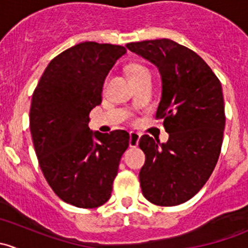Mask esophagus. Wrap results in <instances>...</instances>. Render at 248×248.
Returning <instances> with one entry per match:
<instances>
[{"label": "esophagus", "instance_id": "1", "mask_svg": "<svg viewBox=\"0 0 248 248\" xmlns=\"http://www.w3.org/2000/svg\"><path fill=\"white\" fill-rule=\"evenodd\" d=\"M139 139H140L139 133H137V132H131V133H129V146L131 147L138 146Z\"/></svg>", "mask_w": 248, "mask_h": 248}]
</instances>
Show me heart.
I'll return each mask as SVG.
<instances>
[{
  "label": "heart",
  "mask_w": 248,
  "mask_h": 248,
  "mask_svg": "<svg viewBox=\"0 0 248 248\" xmlns=\"http://www.w3.org/2000/svg\"><path fill=\"white\" fill-rule=\"evenodd\" d=\"M144 76H151L150 69L146 68L145 66H141V64H133V66L129 67V77H131L132 80L138 79V78Z\"/></svg>",
  "instance_id": "1"
}]
</instances>
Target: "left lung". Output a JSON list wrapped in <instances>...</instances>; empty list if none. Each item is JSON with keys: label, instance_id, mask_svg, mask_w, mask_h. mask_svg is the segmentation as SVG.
<instances>
[{"label": "left lung", "instance_id": "obj_1", "mask_svg": "<svg viewBox=\"0 0 248 248\" xmlns=\"http://www.w3.org/2000/svg\"><path fill=\"white\" fill-rule=\"evenodd\" d=\"M131 51L158 67L166 144L145 134L139 140L145 164L139 172L145 198L175 206L196 196L214 171L226 124L221 81L198 54L171 39L128 43Z\"/></svg>", "mask_w": 248, "mask_h": 248}]
</instances>
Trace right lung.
<instances>
[{"instance_id":"obj_1","label":"right lung","mask_w":248,"mask_h":248,"mask_svg":"<svg viewBox=\"0 0 248 248\" xmlns=\"http://www.w3.org/2000/svg\"><path fill=\"white\" fill-rule=\"evenodd\" d=\"M126 47L84 42L50 61L32 94L30 129L44 177L60 199L82 209L108 202L129 134L92 133L89 115ZM96 138L97 140H94Z\"/></svg>"}]
</instances>
